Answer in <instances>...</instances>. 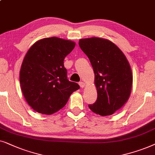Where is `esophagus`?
Listing matches in <instances>:
<instances>
[{
  "instance_id": "obj_1",
  "label": "esophagus",
  "mask_w": 155,
  "mask_h": 155,
  "mask_svg": "<svg viewBox=\"0 0 155 155\" xmlns=\"http://www.w3.org/2000/svg\"><path fill=\"white\" fill-rule=\"evenodd\" d=\"M79 86H80V87L81 88H84V86H85V84L84 83V82H82V81H81V82H79Z\"/></svg>"
}]
</instances>
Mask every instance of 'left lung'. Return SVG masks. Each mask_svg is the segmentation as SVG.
I'll return each instance as SVG.
<instances>
[{
  "label": "left lung",
  "mask_w": 155,
  "mask_h": 155,
  "mask_svg": "<svg viewBox=\"0 0 155 155\" xmlns=\"http://www.w3.org/2000/svg\"><path fill=\"white\" fill-rule=\"evenodd\" d=\"M79 45L89 59L95 74L98 96L88 107L102 116L112 115L130 95L133 74L128 61L114 43L106 39H81Z\"/></svg>",
  "instance_id": "8db88e82"
}]
</instances>
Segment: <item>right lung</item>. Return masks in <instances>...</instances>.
I'll return each instance as SVG.
<instances>
[{"label": "right lung", "instance_id": "1", "mask_svg": "<svg viewBox=\"0 0 155 155\" xmlns=\"http://www.w3.org/2000/svg\"><path fill=\"white\" fill-rule=\"evenodd\" d=\"M74 47V42L52 37L38 41L27 52L20 82L25 98L33 110L46 115L56 113L80 88L68 80L64 66V59Z\"/></svg>", "mask_w": 155, "mask_h": 155}]
</instances>
